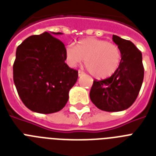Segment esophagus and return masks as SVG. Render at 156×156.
I'll return each instance as SVG.
<instances>
[{
    "mask_svg": "<svg viewBox=\"0 0 156 156\" xmlns=\"http://www.w3.org/2000/svg\"><path fill=\"white\" fill-rule=\"evenodd\" d=\"M83 74H84V73H83V72L81 71V70H78V76H79V77H81V76L83 75Z\"/></svg>",
    "mask_w": 156,
    "mask_h": 156,
    "instance_id": "34e87169",
    "label": "esophagus"
}]
</instances>
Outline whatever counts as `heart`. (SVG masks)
<instances>
[{"label": "heart", "instance_id": "1", "mask_svg": "<svg viewBox=\"0 0 156 156\" xmlns=\"http://www.w3.org/2000/svg\"><path fill=\"white\" fill-rule=\"evenodd\" d=\"M65 54L67 63L71 67L77 66L86 59V66L90 74L99 79L113 75L122 60L118 45L93 37L78 41L76 46L67 45Z\"/></svg>", "mask_w": 156, "mask_h": 156}]
</instances>
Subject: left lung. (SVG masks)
Masks as SVG:
<instances>
[{"label":"left lung","instance_id":"8db88e82","mask_svg":"<svg viewBox=\"0 0 156 156\" xmlns=\"http://www.w3.org/2000/svg\"><path fill=\"white\" fill-rule=\"evenodd\" d=\"M122 60L119 69L110 78L94 81L90 92L91 102L98 109L108 112L122 111L134 103L141 89L144 69L142 53L131 41L113 35Z\"/></svg>","mask_w":156,"mask_h":156}]
</instances>
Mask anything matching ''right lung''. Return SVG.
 Listing matches in <instances>:
<instances>
[{
    "label": "right lung",
    "mask_w": 156,
    "mask_h": 156,
    "mask_svg": "<svg viewBox=\"0 0 156 156\" xmlns=\"http://www.w3.org/2000/svg\"><path fill=\"white\" fill-rule=\"evenodd\" d=\"M61 34L33 35L16 48L13 82L25 107L37 113L61 111L78 80V72L65 62V45L52 36Z\"/></svg>",
    "instance_id": "1"
}]
</instances>
